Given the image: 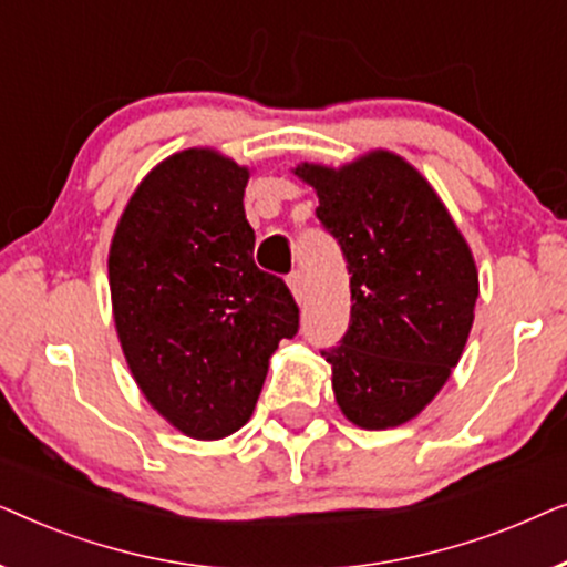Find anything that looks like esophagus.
I'll list each match as a JSON object with an SVG mask.
<instances>
[{
  "label": "esophagus",
  "mask_w": 567,
  "mask_h": 567,
  "mask_svg": "<svg viewBox=\"0 0 567 567\" xmlns=\"http://www.w3.org/2000/svg\"><path fill=\"white\" fill-rule=\"evenodd\" d=\"M286 284H289L293 299H297L299 305H301V301H305V293H307V289H305V276H301L299 270H293V274L289 276V281H286Z\"/></svg>",
  "instance_id": "obj_1"
}]
</instances>
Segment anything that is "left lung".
Listing matches in <instances>:
<instances>
[{
    "instance_id": "left-lung-1",
    "label": "left lung",
    "mask_w": 567,
    "mask_h": 567,
    "mask_svg": "<svg viewBox=\"0 0 567 567\" xmlns=\"http://www.w3.org/2000/svg\"><path fill=\"white\" fill-rule=\"evenodd\" d=\"M317 219L338 239L351 274V324L322 351L348 421L367 431L402 425L446 384L467 346L477 266L431 183L386 150L343 167L301 162Z\"/></svg>"
}]
</instances>
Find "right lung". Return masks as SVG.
Masks as SVG:
<instances>
[{"mask_svg":"<svg viewBox=\"0 0 567 567\" xmlns=\"http://www.w3.org/2000/svg\"><path fill=\"white\" fill-rule=\"evenodd\" d=\"M250 169L208 146L162 159L123 208L107 252L113 320L146 402L185 436L250 421L270 355L299 330L281 278L255 266Z\"/></svg>","mask_w":567,"mask_h":567,"instance_id":"obj_1","label":"right lung"}]
</instances>
